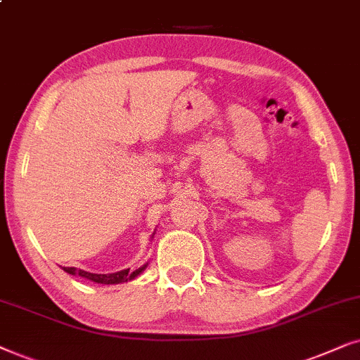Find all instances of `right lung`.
<instances>
[{"label":"right lung","instance_id":"1","mask_svg":"<svg viewBox=\"0 0 360 360\" xmlns=\"http://www.w3.org/2000/svg\"><path fill=\"white\" fill-rule=\"evenodd\" d=\"M146 265H143L141 268H138L135 271H130V268L127 270L117 271V273H107V275H102V273H90V271H84L80 268H74V266H62V270L69 273V275H79L82 278H87L90 281H95V283L100 285H118V283H124V281L135 280V278L140 275V273L145 270Z\"/></svg>","mask_w":360,"mask_h":360}]
</instances>
